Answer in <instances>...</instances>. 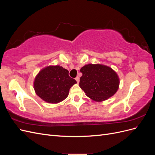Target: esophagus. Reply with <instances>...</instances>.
Returning <instances> with one entry per match:
<instances>
[{"mask_svg":"<svg viewBox=\"0 0 155 155\" xmlns=\"http://www.w3.org/2000/svg\"><path fill=\"white\" fill-rule=\"evenodd\" d=\"M75 79H76V81H77V83H78L79 82V78L78 76H77L76 78H75Z\"/></svg>","mask_w":155,"mask_h":155,"instance_id":"obj_1","label":"esophagus"}]
</instances>
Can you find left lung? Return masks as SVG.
I'll return each instance as SVG.
<instances>
[{"mask_svg": "<svg viewBox=\"0 0 155 155\" xmlns=\"http://www.w3.org/2000/svg\"><path fill=\"white\" fill-rule=\"evenodd\" d=\"M79 87L96 101L107 100L118 89L119 78L113 70L101 64H89L82 67Z\"/></svg>", "mask_w": 155, "mask_h": 155, "instance_id": "obj_1", "label": "left lung"}]
</instances>
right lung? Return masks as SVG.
<instances>
[{
    "label": "right lung",
    "mask_w": 155,
    "mask_h": 155,
    "mask_svg": "<svg viewBox=\"0 0 155 155\" xmlns=\"http://www.w3.org/2000/svg\"><path fill=\"white\" fill-rule=\"evenodd\" d=\"M67 69L59 66H49L41 70L34 81L37 95L50 104H57L67 98L70 88L76 83Z\"/></svg>",
    "instance_id": "1"
}]
</instances>
